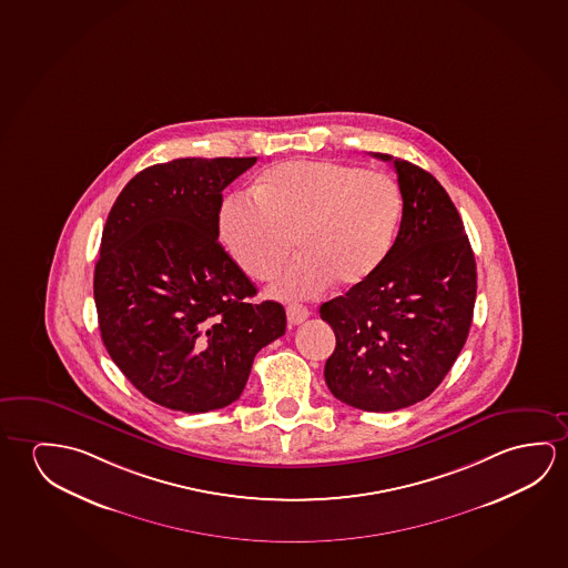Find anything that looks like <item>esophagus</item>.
<instances>
[{
  "label": "esophagus",
  "instance_id": "esophagus-1",
  "mask_svg": "<svg viewBox=\"0 0 568 568\" xmlns=\"http://www.w3.org/2000/svg\"><path fill=\"white\" fill-rule=\"evenodd\" d=\"M308 315H311V311L306 306L297 305V303L287 306V321L291 324L305 323Z\"/></svg>",
  "mask_w": 568,
  "mask_h": 568
}]
</instances>
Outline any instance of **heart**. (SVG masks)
Here are the masks:
<instances>
[{"mask_svg": "<svg viewBox=\"0 0 568 568\" xmlns=\"http://www.w3.org/2000/svg\"><path fill=\"white\" fill-rule=\"evenodd\" d=\"M399 186L384 173L336 161H287L267 169L252 196L220 210V237L240 270L270 280L281 298L315 297L338 281L358 287L382 270L402 224Z\"/></svg>", "mask_w": 568, "mask_h": 568, "instance_id": "heart-1", "label": "heart"}]
</instances>
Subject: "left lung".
Returning a JSON list of instances; mask_svg holds the SVG:
<instances>
[{
	"instance_id": "8db88e82",
	"label": "left lung",
	"mask_w": 568,
	"mask_h": 568,
	"mask_svg": "<svg viewBox=\"0 0 568 568\" xmlns=\"http://www.w3.org/2000/svg\"><path fill=\"white\" fill-rule=\"evenodd\" d=\"M402 191V226L372 280L321 306L336 334L324 379L356 409L419 403L450 372L470 331L476 262L450 196L425 169L385 153Z\"/></svg>"
}]
</instances>
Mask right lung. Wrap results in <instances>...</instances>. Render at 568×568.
Returning <instances> with one entry per match:
<instances>
[{
    "instance_id": "add662e5",
    "label": "right lung",
    "mask_w": 568,
    "mask_h": 568,
    "mask_svg": "<svg viewBox=\"0 0 568 568\" xmlns=\"http://www.w3.org/2000/svg\"><path fill=\"white\" fill-rule=\"evenodd\" d=\"M255 158L175 159L123 186L105 220L94 301L105 349L166 409L236 402L255 354L285 334V308L257 293L220 245L222 191Z\"/></svg>"
}]
</instances>
